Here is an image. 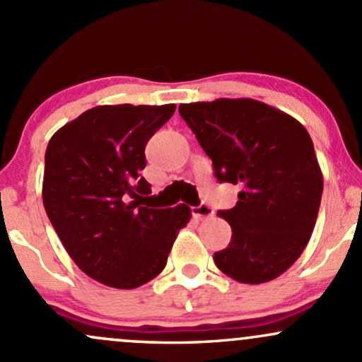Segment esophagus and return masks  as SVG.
<instances>
[{
  "label": "esophagus",
  "mask_w": 362,
  "mask_h": 362,
  "mask_svg": "<svg viewBox=\"0 0 362 362\" xmlns=\"http://www.w3.org/2000/svg\"><path fill=\"white\" fill-rule=\"evenodd\" d=\"M213 208L206 202H201L199 206H194L192 208V216L197 218V220H208V218L213 216Z\"/></svg>",
  "instance_id": "1"
}]
</instances>
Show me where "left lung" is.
<instances>
[{
  "label": "left lung",
  "mask_w": 362,
  "mask_h": 362,
  "mask_svg": "<svg viewBox=\"0 0 362 362\" xmlns=\"http://www.w3.org/2000/svg\"><path fill=\"white\" fill-rule=\"evenodd\" d=\"M218 182L240 185L232 209L218 211L232 240L214 263L240 284H264L296 263L311 239L323 175L308 130L256 99H216L178 106Z\"/></svg>",
  "instance_id": "1"
}]
</instances>
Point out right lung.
<instances>
[{
    "instance_id": "right-lung-1",
    "label": "right lung",
    "mask_w": 362,
    "mask_h": 362,
    "mask_svg": "<svg viewBox=\"0 0 362 362\" xmlns=\"http://www.w3.org/2000/svg\"><path fill=\"white\" fill-rule=\"evenodd\" d=\"M175 105L96 106L51 137L42 202L75 264L113 288H137L166 266L190 208H151L146 144Z\"/></svg>"
}]
</instances>
